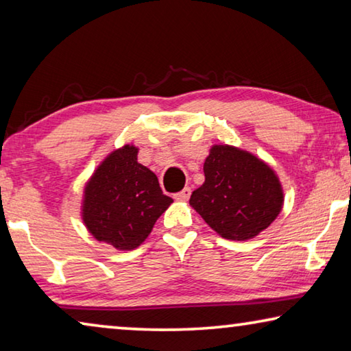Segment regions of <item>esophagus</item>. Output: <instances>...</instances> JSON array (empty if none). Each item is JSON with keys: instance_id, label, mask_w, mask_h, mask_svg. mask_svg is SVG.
I'll return each instance as SVG.
<instances>
[{"instance_id": "obj_1", "label": "esophagus", "mask_w": 351, "mask_h": 351, "mask_svg": "<svg viewBox=\"0 0 351 351\" xmlns=\"http://www.w3.org/2000/svg\"><path fill=\"white\" fill-rule=\"evenodd\" d=\"M190 192H192V190H190V187H184L181 192H178V193H175V199H178V201H186V199H189V197H190Z\"/></svg>"}]
</instances>
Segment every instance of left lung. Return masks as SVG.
<instances>
[{"mask_svg":"<svg viewBox=\"0 0 351 351\" xmlns=\"http://www.w3.org/2000/svg\"><path fill=\"white\" fill-rule=\"evenodd\" d=\"M204 176L190 206L223 239H254L282 210L283 190L274 170L245 150L213 145L204 161Z\"/></svg>","mask_w":351,"mask_h":351,"instance_id":"obj_1","label":"left lung"}]
</instances>
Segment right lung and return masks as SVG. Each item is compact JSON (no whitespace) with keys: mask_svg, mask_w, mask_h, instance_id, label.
<instances>
[{"mask_svg":"<svg viewBox=\"0 0 351 351\" xmlns=\"http://www.w3.org/2000/svg\"><path fill=\"white\" fill-rule=\"evenodd\" d=\"M173 199L152 170L138 162V148L114 150L85 187L82 217L94 239L121 251L138 247Z\"/></svg>","mask_w":351,"mask_h":351,"instance_id":"1","label":"right lung"}]
</instances>
